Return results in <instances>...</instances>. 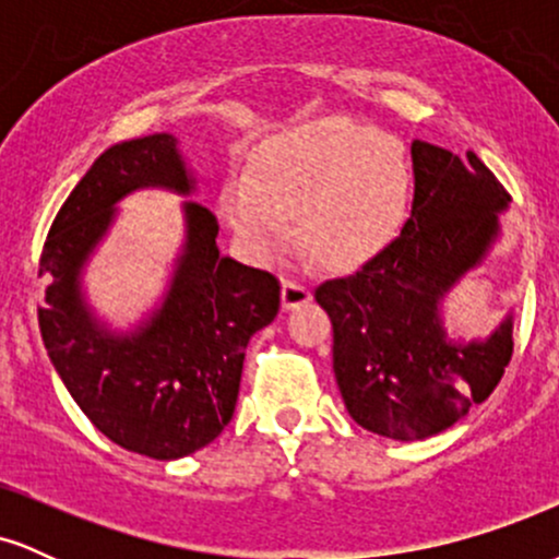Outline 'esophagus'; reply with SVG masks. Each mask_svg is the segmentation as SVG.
Here are the masks:
<instances>
[{"label":"esophagus","instance_id":"esophagus-1","mask_svg":"<svg viewBox=\"0 0 559 559\" xmlns=\"http://www.w3.org/2000/svg\"><path fill=\"white\" fill-rule=\"evenodd\" d=\"M312 299L310 286L301 284V281H286L284 292H281V301H284V310H297V307L307 305Z\"/></svg>","mask_w":559,"mask_h":559}]
</instances>
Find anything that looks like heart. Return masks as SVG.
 I'll use <instances>...</instances> for the list:
<instances>
[{"label":"heart","instance_id":"1","mask_svg":"<svg viewBox=\"0 0 559 559\" xmlns=\"http://www.w3.org/2000/svg\"><path fill=\"white\" fill-rule=\"evenodd\" d=\"M413 191L396 141L349 120H323L267 141L249 181H230L223 213L252 252L273 254L299 217L301 239L329 265L376 258L400 234Z\"/></svg>","mask_w":559,"mask_h":559}]
</instances>
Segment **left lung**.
Returning a JSON list of instances; mask_svg holds the SVG:
<instances>
[{
  "instance_id": "left-lung-1",
  "label": "left lung",
  "mask_w": 559,
  "mask_h": 559,
  "mask_svg": "<svg viewBox=\"0 0 559 559\" xmlns=\"http://www.w3.org/2000/svg\"><path fill=\"white\" fill-rule=\"evenodd\" d=\"M415 194L400 236L346 278L316 288L333 323V373L362 428L420 441L489 400L512 357V316L484 342L457 344L441 299L480 265L510 194L480 159L413 141Z\"/></svg>"
}]
</instances>
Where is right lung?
Wrapping results in <instances>:
<instances>
[{"label":"right lung","mask_w":559,"mask_h":559,"mask_svg":"<svg viewBox=\"0 0 559 559\" xmlns=\"http://www.w3.org/2000/svg\"><path fill=\"white\" fill-rule=\"evenodd\" d=\"M146 186L194 191L170 133L110 146L70 191L38 260V275L52 281L38 329L96 431L128 452L178 460L207 447L234 418L243 352L278 316L281 284L223 258L215 215L183 202L186 241L163 305L136 331H107L83 299L81 271L112 226L115 204Z\"/></svg>","instance_id":"obj_1"}]
</instances>
